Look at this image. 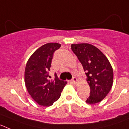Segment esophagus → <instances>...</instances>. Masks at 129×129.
Instances as JSON below:
<instances>
[{
	"instance_id": "esophagus-1",
	"label": "esophagus",
	"mask_w": 129,
	"mask_h": 129,
	"mask_svg": "<svg viewBox=\"0 0 129 129\" xmlns=\"http://www.w3.org/2000/svg\"><path fill=\"white\" fill-rule=\"evenodd\" d=\"M72 82L74 83V84H77V79L76 78V77H74L72 78Z\"/></svg>"
}]
</instances>
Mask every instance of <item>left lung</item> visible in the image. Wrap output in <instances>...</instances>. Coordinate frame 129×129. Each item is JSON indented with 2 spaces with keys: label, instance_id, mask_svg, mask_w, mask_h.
Listing matches in <instances>:
<instances>
[{
  "label": "left lung",
  "instance_id": "8db88e82",
  "mask_svg": "<svg viewBox=\"0 0 129 129\" xmlns=\"http://www.w3.org/2000/svg\"><path fill=\"white\" fill-rule=\"evenodd\" d=\"M71 48L86 72L90 95L86 103L92 105L101 101L109 94L113 84L114 73L105 55L88 43L72 44Z\"/></svg>",
  "mask_w": 129,
  "mask_h": 129
}]
</instances>
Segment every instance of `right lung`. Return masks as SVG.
I'll return each mask as SVG.
<instances>
[{"label": "right lung", "mask_w": 129, "mask_h": 129, "mask_svg": "<svg viewBox=\"0 0 129 129\" xmlns=\"http://www.w3.org/2000/svg\"><path fill=\"white\" fill-rule=\"evenodd\" d=\"M61 47L59 43L45 44L34 52L27 61L24 71L26 89L33 100L39 105L50 107L57 101L67 82L48 79L53 52ZM50 77V76H49Z\"/></svg>", "instance_id": "1"}]
</instances>
